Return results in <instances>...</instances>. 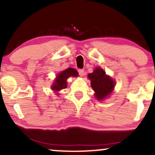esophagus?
<instances>
[{
  "mask_svg": "<svg viewBox=\"0 0 155 155\" xmlns=\"http://www.w3.org/2000/svg\"><path fill=\"white\" fill-rule=\"evenodd\" d=\"M78 72H79V76H84V69H79L78 70Z\"/></svg>",
  "mask_w": 155,
  "mask_h": 155,
  "instance_id": "esophagus-1",
  "label": "esophagus"
}]
</instances>
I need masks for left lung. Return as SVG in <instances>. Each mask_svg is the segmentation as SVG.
<instances>
[{
	"instance_id": "1",
	"label": "left lung",
	"mask_w": 155,
	"mask_h": 155,
	"mask_svg": "<svg viewBox=\"0 0 155 155\" xmlns=\"http://www.w3.org/2000/svg\"><path fill=\"white\" fill-rule=\"evenodd\" d=\"M91 80L92 88L95 92V97L98 100H103L113 92L115 82L111 78L105 74L102 68H97L92 73L88 74Z\"/></svg>"
}]
</instances>
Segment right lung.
<instances>
[{
  "label": "right lung",
  "mask_w": 155,
  "mask_h": 155,
  "mask_svg": "<svg viewBox=\"0 0 155 155\" xmlns=\"http://www.w3.org/2000/svg\"><path fill=\"white\" fill-rule=\"evenodd\" d=\"M78 72L77 71L72 68H68L67 69L64 70L59 75H58L55 82H54L52 89L55 92L61 90V89H66L67 87L66 79L69 76H77Z\"/></svg>",
  "instance_id": "obj_1"
}]
</instances>
